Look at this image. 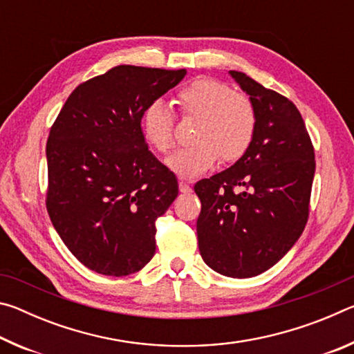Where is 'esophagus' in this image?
I'll use <instances>...</instances> for the list:
<instances>
[{
    "label": "esophagus",
    "mask_w": 354,
    "mask_h": 354,
    "mask_svg": "<svg viewBox=\"0 0 354 354\" xmlns=\"http://www.w3.org/2000/svg\"><path fill=\"white\" fill-rule=\"evenodd\" d=\"M179 190L183 192V194H190L192 192V187L190 185L185 183V181H179Z\"/></svg>",
    "instance_id": "1"
}]
</instances>
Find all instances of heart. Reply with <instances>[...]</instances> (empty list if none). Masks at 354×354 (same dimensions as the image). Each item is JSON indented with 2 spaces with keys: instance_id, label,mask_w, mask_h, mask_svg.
<instances>
[{
  "instance_id": "obj_1",
  "label": "heart",
  "mask_w": 354,
  "mask_h": 354,
  "mask_svg": "<svg viewBox=\"0 0 354 354\" xmlns=\"http://www.w3.org/2000/svg\"><path fill=\"white\" fill-rule=\"evenodd\" d=\"M183 113L198 118L195 142L176 149L165 167L179 178H196L221 159L234 162L247 153L257 128L256 106L247 93L232 91L230 84L198 77L176 95ZM142 136L154 151L167 153L173 147V123L164 101L154 100L142 112Z\"/></svg>"
}]
</instances>
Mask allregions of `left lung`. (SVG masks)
Wrapping results in <instances>:
<instances>
[{
    "mask_svg": "<svg viewBox=\"0 0 354 354\" xmlns=\"http://www.w3.org/2000/svg\"><path fill=\"white\" fill-rule=\"evenodd\" d=\"M253 100V143L230 169L195 184L201 201L196 236L203 261L230 278L273 267L301 236L309 215L315 158L301 113L283 95L231 70Z\"/></svg>",
    "mask_w": 354,
    "mask_h": 354,
    "instance_id": "8db88e82",
    "label": "left lung"
}]
</instances>
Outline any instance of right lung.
Returning a JSON list of instances; mask_svg holds the SVG:
<instances>
[{"mask_svg":"<svg viewBox=\"0 0 354 354\" xmlns=\"http://www.w3.org/2000/svg\"><path fill=\"white\" fill-rule=\"evenodd\" d=\"M183 70L118 65L77 86L46 142V209L77 261L106 277L139 272L156 225L178 196L176 176L142 136V112Z\"/></svg>","mask_w":354,"mask_h":354,"instance_id":"add662e5","label":"right lung"}]
</instances>
